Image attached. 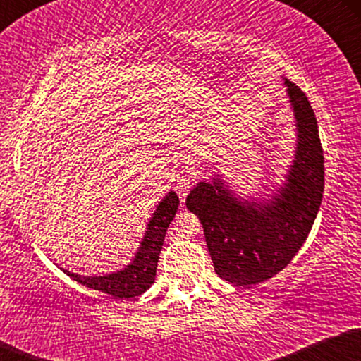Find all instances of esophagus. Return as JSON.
<instances>
[{
  "label": "esophagus",
  "mask_w": 361,
  "mask_h": 361,
  "mask_svg": "<svg viewBox=\"0 0 361 361\" xmlns=\"http://www.w3.org/2000/svg\"><path fill=\"white\" fill-rule=\"evenodd\" d=\"M190 188H192V176H180V178H178L175 190H176L178 197H180L181 202H185V198H186V195H188Z\"/></svg>",
  "instance_id": "obj_1"
}]
</instances>
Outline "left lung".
Masks as SVG:
<instances>
[{
	"mask_svg": "<svg viewBox=\"0 0 361 361\" xmlns=\"http://www.w3.org/2000/svg\"><path fill=\"white\" fill-rule=\"evenodd\" d=\"M297 127L295 157L285 183L268 200H241L221 176L200 181L186 209L200 219L214 270L234 285L271 279L292 261L316 221L324 192V154L305 93L285 80Z\"/></svg>",
	"mask_w": 361,
	"mask_h": 361,
	"instance_id": "1",
	"label": "left lung"
}]
</instances>
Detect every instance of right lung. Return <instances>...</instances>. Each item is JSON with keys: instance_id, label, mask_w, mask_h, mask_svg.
I'll list each match as a JSON object with an SVG mask.
<instances>
[{"instance_id": "obj_1", "label": "right lung", "mask_w": 361, "mask_h": 361, "mask_svg": "<svg viewBox=\"0 0 361 361\" xmlns=\"http://www.w3.org/2000/svg\"><path fill=\"white\" fill-rule=\"evenodd\" d=\"M178 205H180V198L175 192H169L159 202L152 217L149 219L147 231L140 241L139 251L135 252L132 263L127 264L123 270L102 276H85L68 270H64V273H68L73 280L85 287L109 293L117 299H130V297L140 295L154 283L157 259H159L164 235H166L168 226L175 217Z\"/></svg>"}]
</instances>
